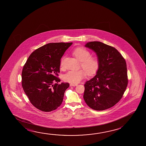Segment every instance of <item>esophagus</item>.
<instances>
[{"label": "esophagus", "mask_w": 146, "mask_h": 146, "mask_svg": "<svg viewBox=\"0 0 146 146\" xmlns=\"http://www.w3.org/2000/svg\"><path fill=\"white\" fill-rule=\"evenodd\" d=\"M78 84H70V86H77Z\"/></svg>", "instance_id": "1"}]
</instances>
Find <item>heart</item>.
I'll return each mask as SVG.
<instances>
[{
  "mask_svg": "<svg viewBox=\"0 0 146 146\" xmlns=\"http://www.w3.org/2000/svg\"><path fill=\"white\" fill-rule=\"evenodd\" d=\"M73 54L81 61V67L84 69L70 70L63 76L65 81L72 84H78L86 76V72L89 76L96 74L100 65V59L96 56H91V53L84 47H77L73 51ZM60 67H63L62 60Z\"/></svg>",
  "mask_w": 146,
  "mask_h": 146,
  "instance_id": "heart-1",
  "label": "heart"
}]
</instances>
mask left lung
<instances>
[{"label": "left lung", "mask_w": 146, "mask_h": 146, "mask_svg": "<svg viewBox=\"0 0 146 146\" xmlns=\"http://www.w3.org/2000/svg\"><path fill=\"white\" fill-rule=\"evenodd\" d=\"M86 47L96 53L100 65L95 77L84 84V99L93 110H104L119 101L128 85L126 62L115 48L94 41Z\"/></svg>", "instance_id": "1"}]
</instances>
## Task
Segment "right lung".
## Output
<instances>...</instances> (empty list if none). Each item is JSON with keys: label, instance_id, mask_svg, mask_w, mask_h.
<instances>
[{"label": "right lung", "instance_id": "1", "mask_svg": "<svg viewBox=\"0 0 146 146\" xmlns=\"http://www.w3.org/2000/svg\"><path fill=\"white\" fill-rule=\"evenodd\" d=\"M71 43H51L29 55L22 72V86L29 100L39 110L50 112L62 103L69 83L58 84L60 59Z\"/></svg>", "mask_w": 146, "mask_h": 146}]
</instances>
